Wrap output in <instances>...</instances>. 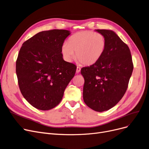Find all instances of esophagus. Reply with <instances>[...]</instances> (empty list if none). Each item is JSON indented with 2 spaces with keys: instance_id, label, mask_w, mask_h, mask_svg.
<instances>
[{
  "instance_id": "obj_1",
  "label": "esophagus",
  "mask_w": 149,
  "mask_h": 149,
  "mask_svg": "<svg viewBox=\"0 0 149 149\" xmlns=\"http://www.w3.org/2000/svg\"><path fill=\"white\" fill-rule=\"evenodd\" d=\"M80 70H81V68L80 67H79V66H77V69H76V72L78 74V73H79L80 72Z\"/></svg>"
}]
</instances>
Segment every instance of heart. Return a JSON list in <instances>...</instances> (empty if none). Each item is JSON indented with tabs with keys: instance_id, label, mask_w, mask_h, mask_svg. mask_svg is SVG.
<instances>
[{
	"instance_id": "1",
	"label": "heart",
	"mask_w": 149,
	"mask_h": 149,
	"mask_svg": "<svg viewBox=\"0 0 149 149\" xmlns=\"http://www.w3.org/2000/svg\"><path fill=\"white\" fill-rule=\"evenodd\" d=\"M107 41L102 34L93 31H82L70 36L64 43L61 52L63 58L70 62L75 57L84 65H92L103 56Z\"/></svg>"
}]
</instances>
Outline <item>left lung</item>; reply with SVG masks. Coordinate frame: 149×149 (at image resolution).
Returning a JSON list of instances; mask_svg holds the SVG:
<instances>
[{"label":"left lung","mask_w":149,"mask_h":149,"mask_svg":"<svg viewBox=\"0 0 149 149\" xmlns=\"http://www.w3.org/2000/svg\"><path fill=\"white\" fill-rule=\"evenodd\" d=\"M105 36L107 48L101 58L83 68V97L86 105L98 112L114 107L125 94L133 70L130 50L114 31L95 30Z\"/></svg>","instance_id":"1"}]
</instances>
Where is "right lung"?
<instances>
[{"label":"right lung","instance_id":"1","mask_svg":"<svg viewBox=\"0 0 149 149\" xmlns=\"http://www.w3.org/2000/svg\"><path fill=\"white\" fill-rule=\"evenodd\" d=\"M70 34L66 30L41 31L25 41L16 64L18 85L33 107L49 110L59 104L77 66L65 61L61 47Z\"/></svg>","mask_w":149,"mask_h":149}]
</instances>
